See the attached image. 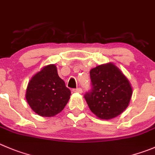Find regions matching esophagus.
Returning <instances> with one entry per match:
<instances>
[{"mask_svg":"<svg viewBox=\"0 0 155 155\" xmlns=\"http://www.w3.org/2000/svg\"><path fill=\"white\" fill-rule=\"evenodd\" d=\"M73 92H77V93H82V89L81 88H74L73 89Z\"/></svg>","mask_w":155,"mask_h":155,"instance_id":"esophagus-1","label":"esophagus"}]
</instances>
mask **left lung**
<instances>
[{
	"instance_id": "8db88e82",
	"label": "left lung",
	"mask_w": 155,
	"mask_h": 155,
	"mask_svg": "<svg viewBox=\"0 0 155 155\" xmlns=\"http://www.w3.org/2000/svg\"><path fill=\"white\" fill-rule=\"evenodd\" d=\"M91 90L84 95L90 110L97 117L110 120L128 107L133 90L130 82L113 64L90 70Z\"/></svg>"
}]
</instances>
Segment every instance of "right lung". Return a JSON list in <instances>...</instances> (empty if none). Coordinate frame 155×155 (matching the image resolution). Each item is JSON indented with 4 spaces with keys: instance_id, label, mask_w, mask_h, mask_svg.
Masks as SVG:
<instances>
[{
    "instance_id": "right-lung-1",
    "label": "right lung",
    "mask_w": 155,
    "mask_h": 155,
    "mask_svg": "<svg viewBox=\"0 0 155 155\" xmlns=\"http://www.w3.org/2000/svg\"><path fill=\"white\" fill-rule=\"evenodd\" d=\"M71 91L59 77L56 66L48 65L28 84L25 97L33 111L41 117H54L67 105Z\"/></svg>"
}]
</instances>
